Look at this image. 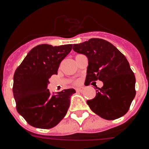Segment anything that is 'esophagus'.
Masks as SVG:
<instances>
[{
    "mask_svg": "<svg viewBox=\"0 0 149 149\" xmlns=\"http://www.w3.org/2000/svg\"><path fill=\"white\" fill-rule=\"evenodd\" d=\"M84 88L83 87V86H81V87L76 88L75 90H76V92H82V91L84 90Z\"/></svg>",
    "mask_w": 149,
    "mask_h": 149,
    "instance_id": "esophagus-1",
    "label": "esophagus"
}]
</instances>
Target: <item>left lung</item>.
I'll list each match as a JSON object with an SVG mask.
<instances>
[{
  "label": "left lung",
  "instance_id": "left-lung-1",
  "mask_svg": "<svg viewBox=\"0 0 149 149\" xmlns=\"http://www.w3.org/2000/svg\"><path fill=\"white\" fill-rule=\"evenodd\" d=\"M73 50L87 56L86 86L103 82L101 88L96 86L95 97L86 101L91 110L107 120L123 116L136 95V79L125 56L110 42L96 38L74 44Z\"/></svg>",
  "mask_w": 149,
  "mask_h": 149
}]
</instances>
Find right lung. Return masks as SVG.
Segmentation results:
<instances>
[{
  "label": "right lung",
  "mask_w": 149,
  "mask_h": 149,
  "mask_svg": "<svg viewBox=\"0 0 149 149\" xmlns=\"http://www.w3.org/2000/svg\"><path fill=\"white\" fill-rule=\"evenodd\" d=\"M72 48V45H39L30 50L15 70L13 91L17 111L33 127L51 128L68 111L75 90L64 89L52 95L47 87L48 79L57 74L60 63Z\"/></svg>",
  "instance_id": "1"
}]
</instances>
